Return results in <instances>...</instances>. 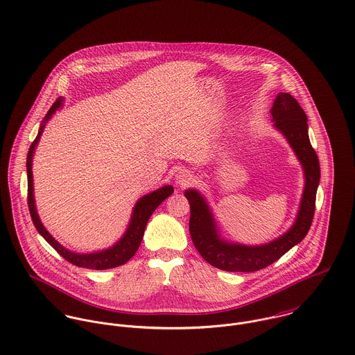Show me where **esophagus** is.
<instances>
[{
  "label": "esophagus",
  "instance_id": "34e87169",
  "mask_svg": "<svg viewBox=\"0 0 355 355\" xmlns=\"http://www.w3.org/2000/svg\"><path fill=\"white\" fill-rule=\"evenodd\" d=\"M175 180H177V184H178V185L187 187V185H189V184L193 181V174H192L189 170H187V168H181V170L177 173Z\"/></svg>",
  "mask_w": 355,
  "mask_h": 355
}]
</instances>
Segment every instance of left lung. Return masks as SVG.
Here are the masks:
<instances>
[{
	"instance_id": "left-lung-1",
	"label": "left lung",
	"mask_w": 355,
	"mask_h": 355,
	"mask_svg": "<svg viewBox=\"0 0 355 355\" xmlns=\"http://www.w3.org/2000/svg\"><path fill=\"white\" fill-rule=\"evenodd\" d=\"M270 114L275 126L285 136L302 163L306 177L299 213L293 226L285 234L258 247L226 243L218 237L213 215L202 195L193 189L185 192V198L191 205L189 232L195 248L205 261L220 270L244 273L257 272L272 265L306 237L314 218L315 195L320 184V162L309 140L307 116L289 93H279Z\"/></svg>"
}]
</instances>
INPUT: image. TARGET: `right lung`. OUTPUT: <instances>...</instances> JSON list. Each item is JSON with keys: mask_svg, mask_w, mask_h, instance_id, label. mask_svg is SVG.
<instances>
[{"mask_svg": "<svg viewBox=\"0 0 355 355\" xmlns=\"http://www.w3.org/2000/svg\"><path fill=\"white\" fill-rule=\"evenodd\" d=\"M62 98L59 97L53 105L51 107V110L48 111L46 116H45V122L55 114V111L62 107ZM44 132V123L38 132V136L35 137V140L30 145L28 153H27V205H28V210L31 219L37 227V230L41 233V236L67 261L72 265L78 266V268H86V269H94V270H105V269H112V268H118L123 263H126L139 250L140 244H141L142 236H144V230L146 226V222L149 219V216L152 213L157 209V206L166 199L168 198L174 189L173 187L167 185L163 187L146 196L141 198L137 205L135 206L133 215L130 219V225L125 233V236L121 239L119 243H116L114 247H111L110 250L101 251V252H94V254H75L69 250H66L63 245H60L51 234L44 227V225L41 223L38 214L35 211V205H34V195H33V171H31V160H33V153H34V148L37 145V142L40 140L41 135Z\"/></svg>", "mask_w": 355, "mask_h": 355, "instance_id": "add662e5", "label": "right lung"}]
</instances>
